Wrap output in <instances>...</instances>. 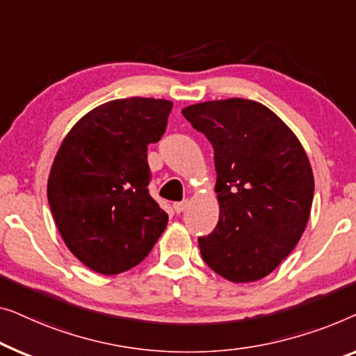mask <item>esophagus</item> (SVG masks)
<instances>
[{
  "label": "esophagus",
  "instance_id": "34e87169",
  "mask_svg": "<svg viewBox=\"0 0 356 356\" xmlns=\"http://www.w3.org/2000/svg\"><path fill=\"white\" fill-rule=\"evenodd\" d=\"M187 207H188L187 200H184V202H177V203H174V211L182 213V211H185V208Z\"/></svg>",
  "mask_w": 356,
  "mask_h": 356
}]
</instances>
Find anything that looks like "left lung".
Here are the masks:
<instances>
[{"label": "left lung", "mask_w": 356, "mask_h": 356, "mask_svg": "<svg viewBox=\"0 0 356 356\" xmlns=\"http://www.w3.org/2000/svg\"><path fill=\"white\" fill-rule=\"evenodd\" d=\"M214 149L218 226L198 245L230 282L266 277L295 248L312 211L309 159L282 119L261 103L216 99L182 109Z\"/></svg>", "instance_id": "1"}]
</instances>
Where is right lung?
Returning <instances> with one entry per match:
<instances>
[{
  "instance_id": "right-lung-1",
  "label": "right lung",
  "mask_w": 356,
  "mask_h": 356,
  "mask_svg": "<svg viewBox=\"0 0 356 356\" xmlns=\"http://www.w3.org/2000/svg\"><path fill=\"white\" fill-rule=\"evenodd\" d=\"M172 103L113 99L85 114L63 140L48 177L59 234L85 266L119 274L147 258L168 226L152 198L148 145L166 132Z\"/></svg>"
}]
</instances>
